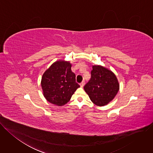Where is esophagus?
Wrapping results in <instances>:
<instances>
[{"mask_svg":"<svg viewBox=\"0 0 153 153\" xmlns=\"http://www.w3.org/2000/svg\"><path fill=\"white\" fill-rule=\"evenodd\" d=\"M84 83H85V82H84V81L80 83V86L82 87V88H83V86H84Z\"/></svg>","mask_w":153,"mask_h":153,"instance_id":"obj_1","label":"esophagus"}]
</instances>
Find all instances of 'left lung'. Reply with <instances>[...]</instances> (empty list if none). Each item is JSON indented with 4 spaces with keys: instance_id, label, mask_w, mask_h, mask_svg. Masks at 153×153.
<instances>
[{
    "instance_id": "8db88e82",
    "label": "left lung",
    "mask_w": 153,
    "mask_h": 153,
    "mask_svg": "<svg viewBox=\"0 0 153 153\" xmlns=\"http://www.w3.org/2000/svg\"><path fill=\"white\" fill-rule=\"evenodd\" d=\"M91 79L84 90L96 105L103 106L111 102L117 95L120 85L115 74L100 65L92 66Z\"/></svg>"
}]
</instances>
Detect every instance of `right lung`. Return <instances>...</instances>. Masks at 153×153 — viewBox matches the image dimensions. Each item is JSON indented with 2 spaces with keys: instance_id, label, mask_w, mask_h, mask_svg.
Segmentation results:
<instances>
[{
  "instance_id": "obj_1",
  "label": "right lung",
  "mask_w": 153,
  "mask_h": 153,
  "mask_svg": "<svg viewBox=\"0 0 153 153\" xmlns=\"http://www.w3.org/2000/svg\"><path fill=\"white\" fill-rule=\"evenodd\" d=\"M72 64L60 59L52 63L43 74L41 86L43 96L57 106L67 104L80 86L76 82V75L71 71Z\"/></svg>"
}]
</instances>
